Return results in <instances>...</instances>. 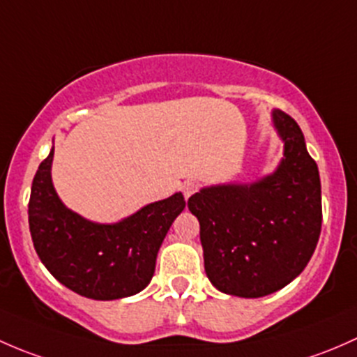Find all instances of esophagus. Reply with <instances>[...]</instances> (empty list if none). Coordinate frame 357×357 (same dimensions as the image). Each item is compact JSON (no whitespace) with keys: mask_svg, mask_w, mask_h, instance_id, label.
Instances as JSON below:
<instances>
[{"mask_svg":"<svg viewBox=\"0 0 357 357\" xmlns=\"http://www.w3.org/2000/svg\"><path fill=\"white\" fill-rule=\"evenodd\" d=\"M197 190H199V183L194 182V180H187V182H183L182 185V192L183 196H185V199H189L192 194H196Z\"/></svg>","mask_w":357,"mask_h":357,"instance_id":"obj_1","label":"esophagus"}]
</instances>
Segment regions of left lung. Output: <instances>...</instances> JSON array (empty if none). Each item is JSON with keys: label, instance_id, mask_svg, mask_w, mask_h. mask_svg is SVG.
I'll return each mask as SVG.
<instances>
[{"label": "left lung", "instance_id": "8db88e82", "mask_svg": "<svg viewBox=\"0 0 357 357\" xmlns=\"http://www.w3.org/2000/svg\"><path fill=\"white\" fill-rule=\"evenodd\" d=\"M284 158L252 183L204 187L189 197L199 220L204 270L220 292L263 297L306 268L321 232V183L296 120L273 109Z\"/></svg>", "mask_w": 357, "mask_h": 357}]
</instances>
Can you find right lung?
Here are the masks:
<instances>
[{"instance_id":"add662e5","label":"right lung","mask_w":357,"mask_h":357,"mask_svg":"<svg viewBox=\"0 0 357 357\" xmlns=\"http://www.w3.org/2000/svg\"><path fill=\"white\" fill-rule=\"evenodd\" d=\"M54 149L39 165L29 201L36 252L60 284L79 296L113 301L151 282L156 256L172 223L185 208L180 192L151 203L119 223H94L60 201L51 182Z\"/></svg>"}]
</instances>
